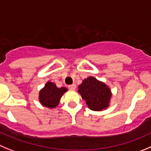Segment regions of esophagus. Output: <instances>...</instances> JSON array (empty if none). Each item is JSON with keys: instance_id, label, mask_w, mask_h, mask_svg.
Instances as JSON below:
<instances>
[{"instance_id": "esophagus-1", "label": "esophagus", "mask_w": 151, "mask_h": 151, "mask_svg": "<svg viewBox=\"0 0 151 151\" xmlns=\"http://www.w3.org/2000/svg\"><path fill=\"white\" fill-rule=\"evenodd\" d=\"M68 88H69V89L74 90L76 88V85L75 84H71V85H69Z\"/></svg>"}]
</instances>
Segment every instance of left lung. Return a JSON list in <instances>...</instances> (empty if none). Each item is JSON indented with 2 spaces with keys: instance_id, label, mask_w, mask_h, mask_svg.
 <instances>
[{
  "instance_id": "left-lung-1",
  "label": "left lung",
  "mask_w": 151,
  "mask_h": 151,
  "mask_svg": "<svg viewBox=\"0 0 151 151\" xmlns=\"http://www.w3.org/2000/svg\"><path fill=\"white\" fill-rule=\"evenodd\" d=\"M78 92L91 110L101 111L109 106L111 98L110 89L104 83L90 77L79 86Z\"/></svg>"
}]
</instances>
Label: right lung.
<instances>
[{"label":"right lung","instance_id":"obj_1","mask_svg":"<svg viewBox=\"0 0 151 151\" xmlns=\"http://www.w3.org/2000/svg\"><path fill=\"white\" fill-rule=\"evenodd\" d=\"M67 88H57L53 83L47 82L39 92V101L41 104L48 108H54L58 105L60 100Z\"/></svg>","mask_w":151,"mask_h":151}]
</instances>
